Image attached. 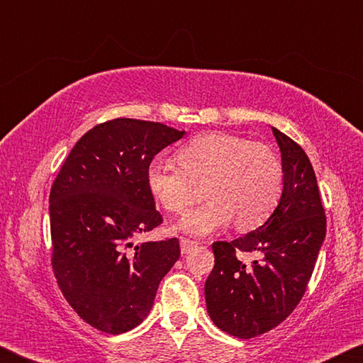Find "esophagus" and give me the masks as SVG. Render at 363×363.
<instances>
[{
	"label": "esophagus",
	"mask_w": 363,
	"mask_h": 363,
	"mask_svg": "<svg viewBox=\"0 0 363 363\" xmlns=\"http://www.w3.org/2000/svg\"><path fill=\"white\" fill-rule=\"evenodd\" d=\"M196 247V243L194 240H189V238H181V251L182 255H187Z\"/></svg>",
	"instance_id": "1"
}]
</instances>
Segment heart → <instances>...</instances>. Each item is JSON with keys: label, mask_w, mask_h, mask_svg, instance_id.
<instances>
[{"label": "heart", "mask_w": 363, "mask_h": 363, "mask_svg": "<svg viewBox=\"0 0 363 363\" xmlns=\"http://www.w3.org/2000/svg\"><path fill=\"white\" fill-rule=\"evenodd\" d=\"M179 167L153 158L145 182L152 199L168 213L181 214L194 203L196 187L205 186L203 206L189 211L177 230L194 237L229 225L255 230L272 216L284 190V169L267 145L242 136L206 133L176 153Z\"/></svg>", "instance_id": "1"}]
</instances>
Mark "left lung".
Wrapping results in <instances>:
<instances>
[{"mask_svg":"<svg viewBox=\"0 0 363 363\" xmlns=\"http://www.w3.org/2000/svg\"><path fill=\"white\" fill-rule=\"evenodd\" d=\"M281 153L284 190L272 216L232 242L213 243L214 267L205 284L213 323L232 336L250 340L272 330L303 298L320 251L327 219L314 168L306 152L272 128ZM238 250L257 252L247 267Z\"/></svg>","mask_w":363,"mask_h":363,"instance_id":"obj_1","label":"left lung"}]
</instances>
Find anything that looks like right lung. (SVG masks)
<instances>
[{"label":"right lung","instance_id":"obj_1","mask_svg":"<svg viewBox=\"0 0 363 363\" xmlns=\"http://www.w3.org/2000/svg\"><path fill=\"white\" fill-rule=\"evenodd\" d=\"M184 134L134 118L102 123L78 140L52 184L54 274L77 314L104 333L138 327L179 259L177 238L140 245L134 238L163 223L147 167Z\"/></svg>","mask_w":363,"mask_h":363}]
</instances>
